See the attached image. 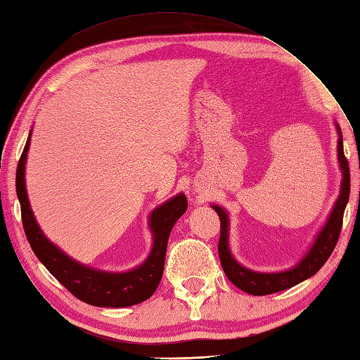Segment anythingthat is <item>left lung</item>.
<instances>
[{
  "mask_svg": "<svg viewBox=\"0 0 360 360\" xmlns=\"http://www.w3.org/2000/svg\"><path fill=\"white\" fill-rule=\"evenodd\" d=\"M335 129H338V159H339V167L342 172V182H340V193L338 201L334 202V207L331 209L330 217L325 221L323 227L320 229L319 233L316 235L314 243L308 249L304 257L298 262L295 266L289 267L286 271H278V272H259V271H252L249 267L243 266L235 259L231 252V246H229V213L226 209L219 207L217 204H212V209L218 213L219 221H221V233H219V244H218V252H219V259L221 266L227 275V278L231 280L236 288L252 295H267V294H275L280 292V290H285L292 288L298 283L308 280L312 277L317 271H320L326 259L330 258L333 250L338 244L339 235L342 231V219H343V212L348 204L349 198V168H348V160L343 155V141H342V131L338 122H334Z\"/></svg>",
  "mask_w": 360,
  "mask_h": 360,
  "instance_id": "left-lung-1",
  "label": "left lung"
}]
</instances>
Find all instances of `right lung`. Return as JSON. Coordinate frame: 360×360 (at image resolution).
<instances>
[{
    "mask_svg": "<svg viewBox=\"0 0 360 360\" xmlns=\"http://www.w3.org/2000/svg\"><path fill=\"white\" fill-rule=\"evenodd\" d=\"M30 134H32V129L29 131L27 142L20 158L15 186H17V196L21 205L22 227H25L27 241L37 258L71 294L93 307L127 308L147 300L162 278L168 236H170L176 221L187 210L186 195H174L150 213L148 227L153 235V244L143 263L125 272H110L89 267L79 263L77 259L71 258L56 246L43 233L32 209H30L25 178Z\"/></svg>",
    "mask_w": 360,
    "mask_h": 360,
    "instance_id": "add662e5",
    "label": "right lung"
}]
</instances>
